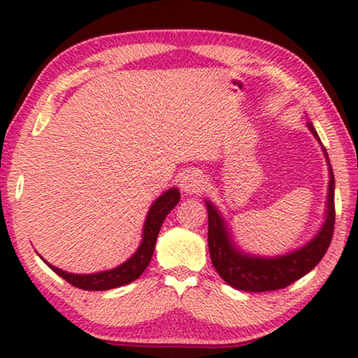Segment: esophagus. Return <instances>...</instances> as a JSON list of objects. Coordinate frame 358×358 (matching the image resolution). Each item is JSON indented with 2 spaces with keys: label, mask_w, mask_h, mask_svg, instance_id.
Returning <instances> with one entry per match:
<instances>
[{
  "label": "esophagus",
  "mask_w": 358,
  "mask_h": 358,
  "mask_svg": "<svg viewBox=\"0 0 358 358\" xmlns=\"http://www.w3.org/2000/svg\"><path fill=\"white\" fill-rule=\"evenodd\" d=\"M205 185V177L201 171L197 169H191L183 173V177L180 180V187L181 191H185L186 194H196Z\"/></svg>",
  "instance_id": "obj_1"
}]
</instances>
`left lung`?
Returning a JSON list of instances; mask_svg holds the SVG:
<instances>
[{
  "mask_svg": "<svg viewBox=\"0 0 358 358\" xmlns=\"http://www.w3.org/2000/svg\"><path fill=\"white\" fill-rule=\"evenodd\" d=\"M308 128L320 143V138L311 121H308ZM320 147H322V143H320ZM322 151L327 159V166H329L330 177L325 221L322 227L319 229V232L306 245L300 246L299 250L275 257L252 256V254L238 250V246L234 243L232 234L229 232V227L224 221L221 211L216 208L213 202L205 199V205H207L208 211L210 257L217 275L229 286L238 290H246V292H268V290L287 287L289 284L310 273L314 266L320 262V259L324 257V254L330 246L333 227H335V177H333L329 155H327V150L324 147Z\"/></svg>",
  "mask_w": 358,
  "mask_h": 358,
  "instance_id": "left-lung-1",
  "label": "left lung"
}]
</instances>
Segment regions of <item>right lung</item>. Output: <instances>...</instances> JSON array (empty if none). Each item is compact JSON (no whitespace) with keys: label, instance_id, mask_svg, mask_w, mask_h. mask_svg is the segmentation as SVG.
<instances>
[{"label":"right lung","instance_id":"1","mask_svg":"<svg viewBox=\"0 0 358 358\" xmlns=\"http://www.w3.org/2000/svg\"><path fill=\"white\" fill-rule=\"evenodd\" d=\"M180 202V191L177 187H171L166 192H162L159 197L156 199L148 210L147 220L143 224L142 230V241L138 245L137 251L132 256L115 268L99 271V273H90V275H76L64 271L62 268H57L42 259L44 262L50 266V268L59 275L63 280L68 281L72 286L83 290H108L115 289L124 284H129L136 281L141 276L145 268H147L151 257H153L155 245L157 240V234H159L162 222H164L166 216L171 213L172 208Z\"/></svg>","mask_w":358,"mask_h":358}]
</instances>
